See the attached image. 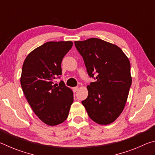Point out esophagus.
I'll return each instance as SVG.
<instances>
[{
    "instance_id": "34e87169",
    "label": "esophagus",
    "mask_w": 155,
    "mask_h": 155,
    "mask_svg": "<svg viewBox=\"0 0 155 155\" xmlns=\"http://www.w3.org/2000/svg\"><path fill=\"white\" fill-rule=\"evenodd\" d=\"M78 87H74L72 88V90H73V91H74V92H76V91L78 90Z\"/></svg>"
}]
</instances>
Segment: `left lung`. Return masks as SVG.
Returning <instances> with one entry per match:
<instances>
[{"instance_id": "1", "label": "left lung", "mask_w": 155, "mask_h": 155, "mask_svg": "<svg viewBox=\"0 0 155 155\" xmlns=\"http://www.w3.org/2000/svg\"><path fill=\"white\" fill-rule=\"evenodd\" d=\"M74 44L88 75L96 80L87 85L88 96L83 105L93 121L111 124L127 103L132 83L129 60L118 46L101 39L75 41Z\"/></svg>"}]
</instances>
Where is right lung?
Returning <instances> with one entry per match:
<instances>
[{
  "label": "right lung",
  "instance_id": "obj_1",
  "mask_svg": "<svg viewBox=\"0 0 155 155\" xmlns=\"http://www.w3.org/2000/svg\"><path fill=\"white\" fill-rule=\"evenodd\" d=\"M73 43L48 41L28 54L22 65L21 87L35 115L49 126L67 119L74 101L71 89L64 81L54 83L61 75V61Z\"/></svg>",
  "mask_w": 155,
  "mask_h": 155
}]
</instances>
